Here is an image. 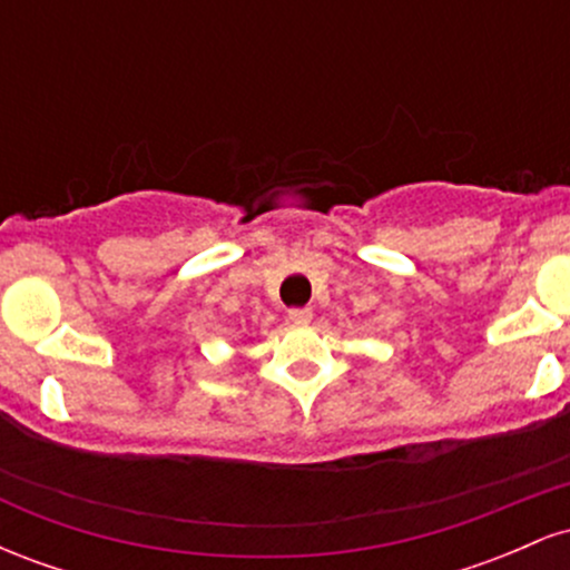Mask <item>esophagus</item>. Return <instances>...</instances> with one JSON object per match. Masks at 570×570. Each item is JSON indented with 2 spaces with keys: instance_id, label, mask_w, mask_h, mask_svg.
Here are the masks:
<instances>
[{
  "instance_id": "obj_1",
  "label": "esophagus",
  "mask_w": 570,
  "mask_h": 570,
  "mask_svg": "<svg viewBox=\"0 0 570 570\" xmlns=\"http://www.w3.org/2000/svg\"><path fill=\"white\" fill-rule=\"evenodd\" d=\"M286 318H289L292 324H307L313 318V311L311 307H292V311L286 313Z\"/></svg>"
}]
</instances>
